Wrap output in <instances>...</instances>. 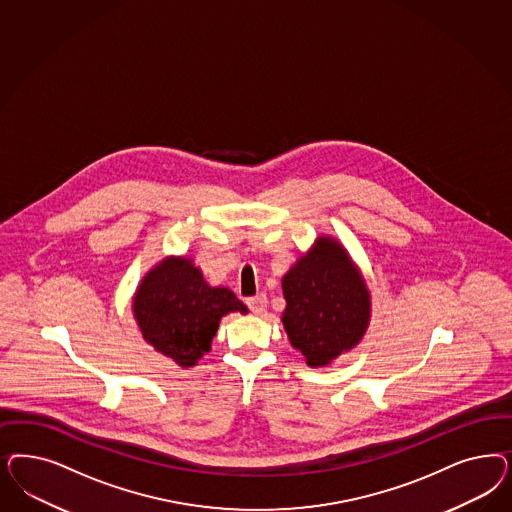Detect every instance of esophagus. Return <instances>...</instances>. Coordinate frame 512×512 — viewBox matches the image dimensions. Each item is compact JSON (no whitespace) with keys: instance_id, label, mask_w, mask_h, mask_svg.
I'll return each mask as SVG.
<instances>
[{"instance_id":"esophagus-1","label":"esophagus","mask_w":512,"mask_h":512,"mask_svg":"<svg viewBox=\"0 0 512 512\" xmlns=\"http://www.w3.org/2000/svg\"><path fill=\"white\" fill-rule=\"evenodd\" d=\"M247 305L252 313H264L265 307H267V296L265 294H258V296L248 297Z\"/></svg>"}]
</instances>
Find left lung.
Listing matches in <instances>:
<instances>
[{
	"label": "left lung",
	"instance_id": "8db88e82",
	"mask_svg": "<svg viewBox=\"0 0 512 512\" xmlns=\"http://www.w3.org/2000/svg\"><path fill=\"white\" fill-rule=\"evenodd\" d=\"M284 328L311 367L358 345L369 322V292L347 250L320 237L282 279Z\"/></svg>",
	"mask_w": 512,
	"mask_h": 512
}]
</instances>
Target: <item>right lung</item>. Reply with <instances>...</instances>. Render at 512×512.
Instances as JSON below:
<instances>
[{
  "instance_id": "obj_1",
  "label": "right lung",
  "mask_w": 512,
  "mask_h": 512,
  "mask_svg": "<svg viewBox=\"0 0 512 512\" xmlns=\"http://www.w3.org/2000/svg\"><path fill=\"white\" fill-rule=\"evenodd\" d=\"M233 311L247 313V307L228 288L209 286L186 258L156 265L133 299L143 337L182 367L196 365L211 350L220 318Z\"/></svg>"
}]
</instances>
